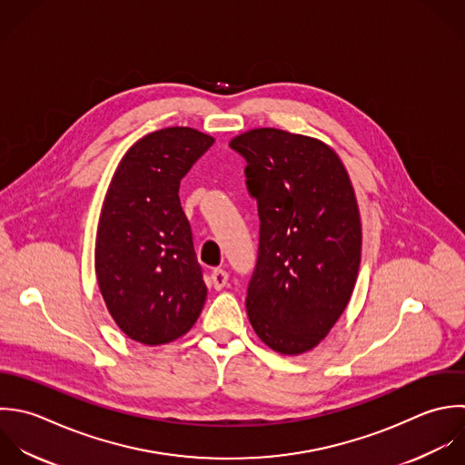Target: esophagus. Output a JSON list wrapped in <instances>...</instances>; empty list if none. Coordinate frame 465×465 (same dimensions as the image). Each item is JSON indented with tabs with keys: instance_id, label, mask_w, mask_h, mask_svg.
I'll return each mask as SVG.
<instances>
[{
	"instance_id": "esophagus-1",
	"label": "esophagus",
	"mask_w": 465,
	"mask_h": 465,
	"mask_svg": "<svg viewBox=\"0 0 465 465\" xmlns=\"http://www.w3.org/2000/svg\"><path fill=\"white\" fill-rule=\"evenodd\" d=\"M212 282H213L215 290H223L226 286V282H228V272H224L221 268H215L212 272Z\"/></svg>"
}]
</instances>
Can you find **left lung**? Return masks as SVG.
Wrapping results in <instances>:
<instances>
[{"label":"left lung","mask_w":465,"mask_h":465,"mask_svg":"<svg viewBox=\"0 0 465 465\" xmlns=\"http://www.w3.org/2000/svg\"><path fill=\"white\" fill-rule=\"evenodd\" d=\"M257 201L259 252L246 310L282 355L315 348L346 310L361 266V217L348 172L324 143L277 128L232 139Z\"/></svg>","instance_id":"left-lung-1"}]
</instances>
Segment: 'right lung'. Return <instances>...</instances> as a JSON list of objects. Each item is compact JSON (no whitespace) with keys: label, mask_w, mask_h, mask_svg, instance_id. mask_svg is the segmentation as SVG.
<instances>
[{"label":"right lung","mask_w":465,"mask_h":465,"mask_svg":"<svg viewBox=\"0 0 465 465\" xmlns=\"http://www.w3.org/2000/svg\"><path fill=\"white\" fill-rule=\"evenodd\" d=\"M213 137L173 126L139 139L104 197L95 273L106 308L134 341L157 346L184 335L206 301L179 184Z\"/></svg>","instance_id":"add662e5"}]
</instances>
